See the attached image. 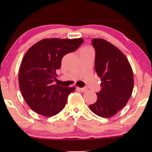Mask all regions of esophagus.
Wrapping results in <instances>:
<instances>
[{
    "label": "esophagus",
    "mask_w": 152,
    "mask_h": 152,
    "mask_svg": "<svg viewBox=\"0 0 152 152\" xmlns=\"http://www.w3.org/2000/svg\"><path fill=\"white\" fill-rule=\"evenodd\" d=\"M77 90H79V91H82V92H86V91H87L86 88H79V87H77Z\"/></svg>",
    "instance_id": "34e87169"
}]
</instances>
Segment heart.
I'll use <instances>...</instances> for the list:
<instances>
[{
  "mask_svg": "<svg viewBox=\"0 0 152 152\" xmlns=\"http://www.w3.org/2000/svg\"><path fill=\"white\" fill-rule=\"evenodd\" d=\"M84 49H91V48L89 47H87V48H84Z\"/></svg>",
  "mask_w": 152,
  "mask_h": 152,
  "instance_id": "heart-1",
  "label": "heart"
}]
</instances>
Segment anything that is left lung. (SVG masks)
Segmentation results:
<instances>
[{"mask_svg": "<svg viewBox=\"0 0 152 152\" xmlns=\"http://www.w3.org/2000/svg\"><path fill=\"white\" fill-rule=\"evenodd\" d=\"M95 69L101 79V90L89 109L97 115L110 118L128 102L134 88V76L125 55L115 45L102 39H93Z\"/></svg>", "mask_w": 152, "mask_h": 152, "instance_id": "obj_1", "label": "left lung"}]
</instances>
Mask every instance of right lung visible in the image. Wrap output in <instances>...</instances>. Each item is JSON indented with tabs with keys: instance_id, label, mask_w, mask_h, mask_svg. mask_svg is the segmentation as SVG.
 <instances>
[{
	"instance_id": "obj_1",
	"label": "right lung",
	"mask_w": 152,
	"mask_h": 152,
	"mask_svg": "<svg viewBox=\"0 0 152 152\" xmlns=\"http://www.w3.org/2000/svg\"><path fill=\"white\" fill-rule=\"evenodd\" d=\"M83 39H45L33 45L22 60L18 75L20 90L30 109L50 117L65 107L68 96L75 88L54 84L56 70L66 54L75 51Z\"/></svg>"
}]
</instances>
